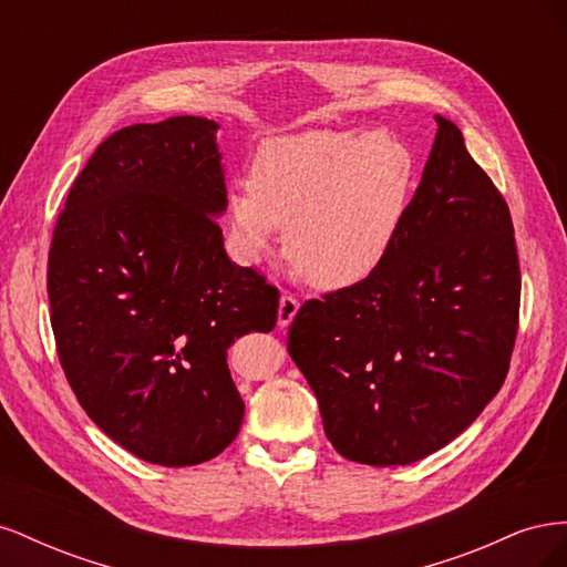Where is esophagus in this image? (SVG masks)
Returning a JSON list of instances; mask_svg holds the SVG:
<instances>
[{
	"label": "esophagus",
	"mask_w": 567,
	"mask_h": 567,
	"mask_svg": "<svg viewBox=\"0 0 567 567\" xmlns=\"http://www.w3.org/2000/svg\"><path fill=\"white\" fill-rule=\"evenodd\" d=\"M300 310V302L293 298V296H281V302H279V326L281 329H286V326L296 319Z\"/></svg>",
	"instance_id": "esophagus-1"
}]
</instances>
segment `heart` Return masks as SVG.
<instances>
[{
    "instance_id": "heart-1",
    "label": "heart",
    "mask_w": 567,
    "mask_h": 567,
    "mask_svg": "<svg viewBox=\"0 0 567 567\" xmlns=\"http://www.w3.org/2000/svg\"><path fill=\"white\" fill-rule=\"evenodd\" d=\"M414 177L409 146L388 130L271 136L255 153L248 184L225 196L229 241L241 260L257 262L284 227V252L307 284H362L402 229Z\"/></svg>"
}]
</instances>
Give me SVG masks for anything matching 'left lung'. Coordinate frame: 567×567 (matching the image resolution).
<instances>
[{
  "label": "left lung",
  "instance_id": "obj_1",
  "mask_svg": "<svg viewBox=\"0 0 567 567\" xmlns=\"http://www.w3.org/2000/svg\"><path fill=\"white\" fill-rule=\"evenodd\" d=\"M402 229L369 279L307 300L288 352L338 454L406 466L442 450L502 390L518 333L520 267L504 196L452 120Z\"/></svg>",
  "mask_w": 567,
  "mask_h": 567
}]
</instances>
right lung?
Here are the masks:
<instances>
[{"mask_svg": "<svg viewBox=\"0 0 567 567\" xmlns=\"http://www.w3.org/2000/svg\"><path fill=\"white\" fill-rule=\"evenodd\" d=\"M217 123L175 115L111 134L65 198L49 250L68 383L120 447L196 466L241 431L227 350L277 326L279 290L225 250Z\"/></svg>", "mask_w": 567, "mask_h": 567, "instance_id": "1", "label": "right lung"}]
</instances>
